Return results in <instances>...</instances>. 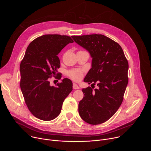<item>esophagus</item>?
<instances>
[{
	"instance_id": "1",
	"label": "esophagus",
	"mask_w": 151,
	"mask_h": 151,
	"mask_svg": "<svg viewBox=\"0 0 151 151\" xmlns=\"http://www.w3.org/2000/svg\"><path fill=\"white\" fill-rule=\"evenodd\" d=\"M73 88L74 90H78V89L79 88V87H78V85L76 83H73Z\"/></svg>"
}]
</instances>
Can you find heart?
<instances>
[{
    "mask_svg": "<svg viewBox=\"0 0 151 151\" xmlns=\"http://www.w3.org/2000/svg\"><path fill=\"white\" fill-rule=\"evenodd\" d=\"M68 75L73 80L78 81L81 79L83 76V71L79 69H75L69 70L68 72Z\"/></svg>",
    "mask_w": 151,
    "mask_h": 151,
    "instance_id": "heart-1",
    "label": "heart"
}]
</instances>
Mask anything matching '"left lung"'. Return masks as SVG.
Here are the masks:
<instances>
[{
	"label": "left lung",
	"instance_id": "left-lung-1",
	"mask_svg": "<svg viewBox=\"0 0 151 151\" xmlns=\"http://www.w3.org/2000/svg\"><path fill=\"white\" fill-rule=\"evenodd\" d=\"M72 37L92 58L91 68L83 81L94 85L97 82L98 87L94 90L90 87L82 89L79 115L90 124L103 123L115 114L122 102L128 81V61L118 43L103 35Z\"/></svg>",
	"mask_w": 151,
	"mask_h": 151
}]
</instances>
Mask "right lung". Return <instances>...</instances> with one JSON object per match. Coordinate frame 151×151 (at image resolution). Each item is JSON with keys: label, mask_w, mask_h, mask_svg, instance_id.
I'll list each match as a JSON object with an SVG mask.
<instances>
[{"label": "right lung", "mask_w": 151, "mask_h": 151, "mask_svg": "<svg viewBox=\"0 0 151 151\" xmlns=\"http://www.w3.org/2000/svg\"><path fill=\"white\" fill-rule=\"evenodd\" d=\"M73 42L68 36L45 35L33 40L26 50L20 64V87L29 111L38 119L51 121L57 117L73 90L69 79H62L57 87L49 81L60 67L57 55Z\"/></svg>", "instance_id": "1"}]
</instances>
